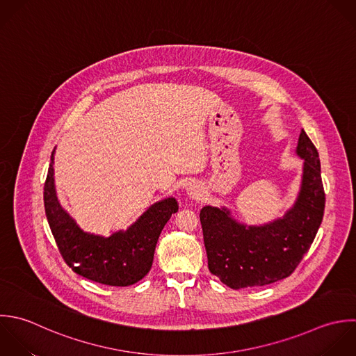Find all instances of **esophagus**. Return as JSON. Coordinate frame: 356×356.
Returning <instances> with one entry per match:
<instances>
[{"instance_id": "esophagus-1", "label": "esophagus", "mask_w": 356, "mask_h": 356, "mask_svg": "<svg viewBox=\"0 0 356 356\" xmlns=\"http://www.w3.org/2000/svg\"><path fill=\"white\" fill-rule=\"evenodd\" d=\"M187 194H188V197H190L191 200H194V201H200V200H202V198H204L205 191H204V187H202L201 184H198V183H193V184H190V186H188V188H187Z\"/></svg>"}]
</instances>
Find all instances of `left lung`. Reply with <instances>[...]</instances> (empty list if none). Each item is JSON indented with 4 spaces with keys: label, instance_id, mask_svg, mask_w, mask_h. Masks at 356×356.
I'll return each instance as SVG.
<instances>
[{
    "label": "left lung",
    "instance_id": "8db88e82",
    "mask_svg": "<svg viewBox=\"0 0 356 356\" xmlns=\"http://www.w3.org/2000/svg\"><path fill=\"white\" fill-rule=\"evenodd\" d=\"M297 155L304 159L301 190L282 219L245 226L226 208L204 207L200 220L209 272L233 290L266 286L289 277L311 248L325 212L319 152L301 130Z\"/></svg>",
    "mask_w": 356,
    "mask_h": 356
}]
</instances>
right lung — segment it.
Wrapping results in <instances>:
<instances>
[{
  "mask_svg": "<svg viewBox=\"0 0 356 356\" xmlns=\"http://www.w3.org/2000/svg\"><path fill=\"white\" fill-rule=\"evenodd\" d=\"M54 152L44 184V208L63 261L74 273L95 283L115 287L137 283L152 266L159 234L177 212V201L166 198L151 205L126 232L109 237L84 233L56 200Z\"/></svg>",
  "mask_w": 356,
  "mask_h": 356,
  "instance_id": "1",
  "label": "right lung"
}]
</instances>
